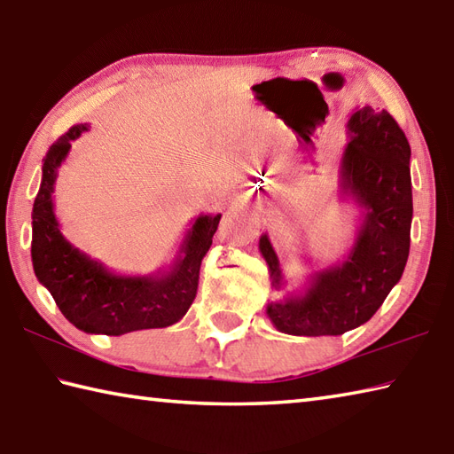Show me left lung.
I'll use <instances>...</instances> for the list:
<instances>
[{
  "label": "left lung",
  "mask_w": 454,
  "mask_h": 454,
  "mask_svg": "<svg viewBox=\"0 0 454 454\" xmlns=\"http://www.w3.org/2000/svg\"><path fill=\"white\" fill-rule=\"evenodd\" d=\"M347 135L337 192L358 209L355 240L340 261L313 270L301 290L266 305L272 325L288 335H343L363 325L400 282L408 262L413 217L408 138L386 109L370 106L353 109ZM258 248L272 288L284 290L278 254L266 233Z\"/></svg>",
  "instance_id": "left-lung-1"
}]
</instances>
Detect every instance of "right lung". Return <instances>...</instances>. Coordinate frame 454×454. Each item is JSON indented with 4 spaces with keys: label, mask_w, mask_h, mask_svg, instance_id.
Instances as JSON below:
<instances>
[{
    "label": "right lung",
    "mask_w": 454,
    "mask_h": 454,
    "mask_svg": "<svg viewBox=\"0 0 454 454\" xmlns=\"http://www.w3.org/2000/svg\"><path fill=\"white\" fill-rule=\"evenodd\" d=\"M72 127L43 159V180L33 203V270L74 327L96 335H125L178 323L198 294L200 266L209 251L221 214L198 215L168 268L146 276L111 272L60 233L54 215V182L72 141L88 131Z\"/></svg>",
    "instance_id": "right-lung-1"
}]
</instances>
